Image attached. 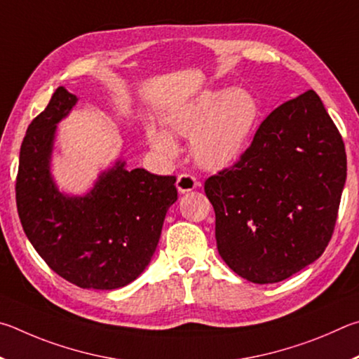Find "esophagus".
I'll use <instances>...</instances> for the list:
<instances>
[{
    "mask_svg": "<svg viewBox=\"0 0 359 359\" xmlns=\"http://www.w3.org/2000/svg\"><path fill=\"white\" fill-rule=\"evenodd\" d=\"M198 186V181L194 178L192 175H187L183 173L178 176V180H176V189H178L181 194H186V192H191L196 189Z\"/></svg>",
    "mask_w": 359,
    "mask_h": 359,
    "instance_id": "obj_1",
    "label": "esophagus"
}]
</instances>
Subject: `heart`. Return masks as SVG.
<instances>
[{
	"label": "heart",
	"instance_id": "1",
	"mask_svg": "<svg viewBox=\"0 0 359 359\" xmlns=\"http://www.w3.org/2000/svg\"><path fill=\"white\" fill-rule=\"evenodd\" d=\"M259 119V104L248 90H202L163 111L162 128L148 126L149 147L163 159H175L173 137L191 138V154L200 167L222 170L236 162Z\"/></svg>",
	"mask_w": 359,
	"mask_h": 359
}]
</instances>
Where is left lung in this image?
Returning <instances> with one entry per match:
<instances>
[{
  "mask_svg": "<svg viewBox=\"0 0 359 359\" xmlns=\"http://www.w3.org/2000/svg\"><path fill=\"white\" fill-rule=\"evenodd\" d=\"M347 180L342 137L316 91L269 113L231 168L205 181L222 260L254 284H274L328 246Z\"/></svg>",
  "mask_w": 359,
  "mask_h": 359,
  "instance_id": "obj_1",
  "label": "left lung"
}]
</instances>
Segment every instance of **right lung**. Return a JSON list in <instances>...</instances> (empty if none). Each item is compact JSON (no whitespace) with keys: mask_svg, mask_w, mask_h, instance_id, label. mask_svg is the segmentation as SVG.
<instances>
[{"mask_svg":"<svg viewBox=\"0 0 359 359\" xmlns=\"http://www.w3.org/2000/svg\"><path fill=\"white\" fill-rule=\"evenodd\" d=\"M77 102L75 94L60 86L28 126L17 210L29 243L56 274L81 288L115 290L149 265L163 219L178 200L176 178L128 170L118 159L81 196L60 191L52 175L56 129Z\"/></svg>","mask_w":359,"mask_h":359,"instance_id":"right-lung-1","label":"right lung"}]
</instances>
